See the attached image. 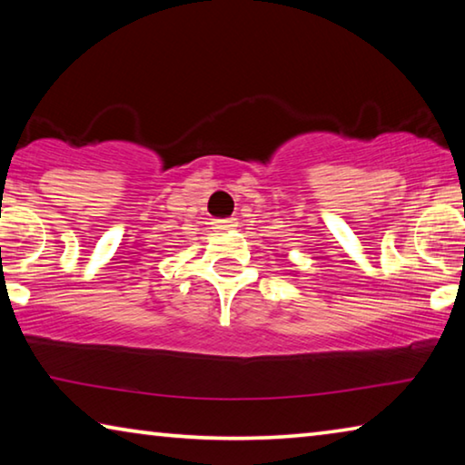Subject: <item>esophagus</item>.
<instances>
[{
	"instance_id": "esophagus-1",
	"label": "esophagus",
	"mask_w": 465,
	"mask_h": 465,
	"mask_svg": "<svg viewBox=\"0 0 465 465\" xmlns=\"http://www.w3.org/2000/svg\"><path fill=\"white\" fill-rule=\"evenodd\" d=\"M213 230H219V232H227V230H233V227H238V222L235 219H213Z\"/></svg>"
}]
</instances>
